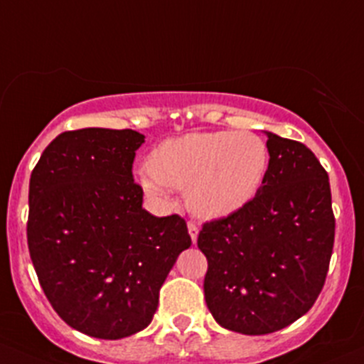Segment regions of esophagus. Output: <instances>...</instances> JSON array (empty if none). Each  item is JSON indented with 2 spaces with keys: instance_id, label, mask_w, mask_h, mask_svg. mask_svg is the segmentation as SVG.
<instances>
[{
  "instance_id": "esophagus-1",
  "label": "esophagus",
  "mask_w": 364,
  "mask_h": 364,
  "mask_svg": "<svg viewBox=\"0 0 364 364\" xmlns=\"http://www.w3.org/2000/svg\"><path fill=\"white\" fill-rule=\"evenodd\" d=\"M188 233H190V238L191 242L197 243V238H198V228L193 225V223H188Z\"/></svg>"
}]
</instances>
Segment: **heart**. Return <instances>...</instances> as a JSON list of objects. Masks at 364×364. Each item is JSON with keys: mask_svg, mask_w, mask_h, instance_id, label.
<instances>
[{"mask_svg": "<svg viewBox=\"0 0 364 364\" xmlns=\"http://www.w3.org/2000/svg\"><path fill=\"white\" fill-rule=\"evenodd\" d=\"M269 167L264 138L250 131H202L164 139L138 174L141 190L157 202L171 188H185L197 218L221 219L249 205L261 191Z\"/></svg>", "mask_w": 364, "mask_h": 364, "instance_id": "b5f03b06", "label": "heart"}]
</instances>
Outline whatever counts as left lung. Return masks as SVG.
I'll return each mask as SVG.
<instances>
[{
  "label": "left lung",
  "mask_w": 364,
  "mask_h": 364,
  "mask_svg": "<svg viewBox=\"0 0 364 364\" xmlns=\"http://www.w3.org/2000/svg\"><path fill=\"white\" fill-rule=\"evenodd\" d=\"M269 167L257 197L205 223L203 292L215 321L266 335L304 316L325 283L333 249L328 174L306 145L264 131Z\"/></svg>",
  "instance_id": "8db88e82"
}]
</instances>
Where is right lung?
I'll list each match as a JSON object with an SVG mask.
<instances>
[{
  "mask_svg": "<svg viewBox=\"0 0 364 364\" xmlns=\"http://www.w3.org/2000/svg\"><path fill=\"white\" fill-rule=\"evenodd\" d=\"M143 143L133 129L67 131L31 174L27 243L39 283L67 325L103 341L150 325L162 283L191 245L185 219L143 209L131 173Z\"/></svg>",
  "mask_w": 364,
  "mask_h": 364,
  "instance_id": "obj_1",
  "label": "right lung"
}]
</instances>
